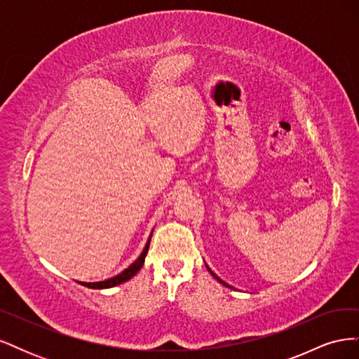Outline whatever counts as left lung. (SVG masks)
Instances as JSON below:
<instances>
[{
  "label": "left lung",
  "mask_w": 359,
  "mask_h": 359,
  "mask_svg": "<svg viewBox=\"0 0 359 359\" xmlns=\"http://www.w3.org/2000/svg\"><path fill=\"white\" fill-rule=\"evenodd\" d=\"M205 265H206V264H205ZM206 269H208V271H210V274H211V276H212V277H214V278H215L217 281H219V283H222V285H223V286H226V287H231L229 285H227V283H224V281H223V280H222V278H220L219 276H217V274H214V271H211V268H210L208 265H206Z\"/></svg>",
  "instance_id": "obj_1"
}]
</instances>
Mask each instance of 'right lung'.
Masks as SVG:
<instances>
[{
  "label": "right lung",
  "instance_id": "right-lung-1",
  "mask_svg": "<svg viewBox=\"0 0 359 359\" xmlns=\"http://www.w3.org/2000/svg\"><path fill=\"white\" fill-rule=\"evenodd\" d=\"M151 235H153V233H151ZM151 235H149L148 243L145 244L144 252L140 253V256L135 260V262H133L132 265H130L128 268H126V269L123 271V273H119L118 276L111 277V278H107V280H103V281H94V283H85V281H79V283H81L82 286L91 287V289H109V287H115V286H118V285H121V283H124V281H128L130 278L135 277V276L139 273V271H140V268H142L144 262H145V257H147L148 248H149Z\"/></svg>",
  "mask_w": 359,
  "mask_h": 359
}]
</instances>
